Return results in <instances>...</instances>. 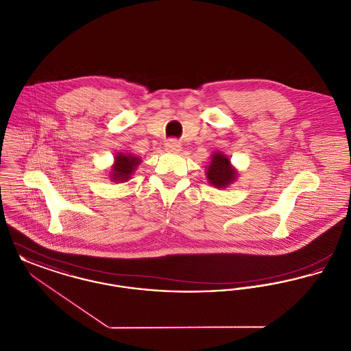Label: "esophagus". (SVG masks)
Segmentation results:
<instances>
[{
    "label": "esophagus",
    "mask_w": 351,
    "mask_h": 351,
    "mask_svg": "<svg viewBox=\"0 0 351 351\" xmlns=\"http://www.w3.org/2000/svg\"><path fill=\"white\" fill-rule=\"evenodd\" d=\"M180 147H182V145L176 139H169V141H167V143H166V150L171 151V152L179 151Z\"/></svg>",
    "instance_id": "1"
}]
</instances>
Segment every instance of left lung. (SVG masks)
Listing matches in <instances>:
<instances>
[{"mask_svg":"<svg viewBox=\"0 0 351 351\" xmlns=\"http://www.w3.org/2000/svg\"><path fill=\"white\" fill-rule=\"evenodd\" d=\"M206 176L213 186L225 188L228 186V184L234 182L237 172L230 166V160L226 155L221 152H215V155L212 156V162L208 166Z\"/></svg>","mask_w":351,"mask_h":351,"instance_id":"8db88e82","label":"left lung"}]
</instances>
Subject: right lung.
I'll list each match as a JSON object with an SVG mask.
<instances>
[{
    "instance_id": "1",
    "label": "right lung",
    "mask_w": 351,
    "mask_h": 351,
    "mask_svg": "<svg viewBox=\"0 0 351 351\" xmlns=\"http://www.w3.org/2000/svg\"><path fill=\"white\" fill-rule=\"evenodd\" d=\"M139 159L135 158L133 155H125V154H118L116 156V163L113 166V172H112V179L114 182H126L129 180L130 175L133 173L134 168L138 166Z\"/></svg>"
}]
</instances>
